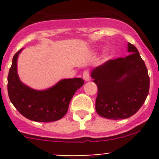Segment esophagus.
<instances>
[{"label":"esophagus","mask_w":159,"mask_h":159,"mask_svg":"<svg viewBox=\"0 0 159 159\" xmlns=\"http://www.w3.org/2000/svg\"><path fill=\"white\" fill-rule=\"evenodd\" d=\"M83 78H84V81H88L90 80V74H89V70H84L83 72Z\"/></svg>","instance_id":"obj_1"}]
</instances>
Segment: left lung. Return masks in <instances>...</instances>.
<instances>
[{"label": "left lung", "mask_w": 159, "mask_h": 159, "mask_svg": "<svg viewBox=\"0 0 159 159\" xmlns=\"http://www.w3.org/2000/svg\"><path fill=\"white\" fill-rule=\"evenodd\" d=\"M131 54L109 60L91 70L98 86L95 109L100 116L113 120L132 116L145 102L150 79L138 49L128 44Z\"/></svg>", "instance_id": "obj_1"}]
</instances>
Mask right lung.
Masks as SVG:
<instances>
[{"instance_id":"right-lung-1","label":"right lung","mask_w":159,"mask_h":159,"mask_svg":"<svg viewBox=\"0 0 159 159\" xmlns=\"http://www.w3.org/2000/svg\"><path fill=\"white\" fill-rule=\"evenodd\" d=\"M20 51L14 54L7 76V92L11 103L23 116L38 122L55 121L67 113L72 97L84 84L80 78L62 79L46 90L32 89L20 81L17 61Z\"/></svg>"}]
</instances>
